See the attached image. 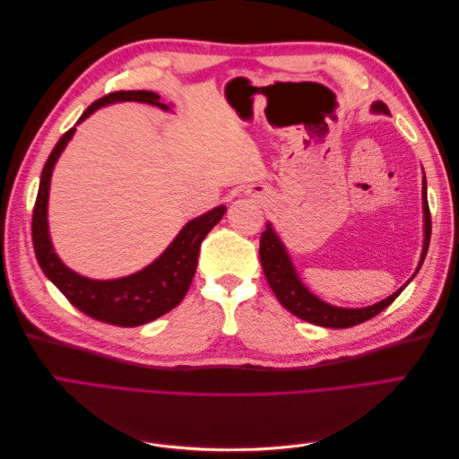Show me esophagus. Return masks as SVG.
Wrapping results in <instances>:
<instances>
[{
	"mask_svg": "<svg viewBox=\"0 0 459 459\" xmlns=\"http://www.w3.org/2000/svg\"><path fill=\"white\" fill-rule=\"evenodd\" d=\"M247 195H251V197H255V199L260 201V199H264V195H266V193H264L262 187H255V186H253V187L247 189Z\"/></svg>",
	"mask_w": 459,
	"mask_h": 459,
	"instance_id": "obj_1",
	"label": "esophagus"
}]
</instances>
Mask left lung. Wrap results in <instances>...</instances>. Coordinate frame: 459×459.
Masks as SVG:
<instances>
[{"instance_id": "obj_1", "label": "left lung", "mask_w": 459, "mask_h": 459, "mask_svg": "<svg viewBox=\"0 0 459 459\" xmlns=\"http://www.w3.org/2000/svg\"><path fill=\"white\" fill-rule=\"evenodd\" d=\"M371 113L375 115H391L388 108L383 101H375L371 105ZM421 199H423V248H421V256L418 262V268H415L413 275L410 280L402 285L398 290L391 297H386L379 302L371 304V307L364 308H342L335 307V304H329L325 300L314 295L312 290L302 283L299 277V272L295 268L293 260H290L287 247L283 245L281 238L277 235L273 226L270 221H266V230L262 231L260 238V262L264 268V275L273 290V295L277 297L283 307L295 314L297 317L304 319V322L319 325V327H329V329H344V327H352L358 324H364L368 319L375 317L379 312H383L388 304H391L402 290L408 287V283L418 275L421 264L427 256V248L430 241V214H429V203H427V178L423 172V182H421Z\"/></svg>"}]
</instances>
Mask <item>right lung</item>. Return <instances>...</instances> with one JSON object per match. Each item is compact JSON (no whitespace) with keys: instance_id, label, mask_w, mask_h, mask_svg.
<instances>
[{"instance_id":"obj_1","label":"right lung","mask_w":459,"mask_h":459,"mask_svg":"<svg viewBox=\"0 0 459 459\" xmlns=\"http://www.w3.org/2000/svg\"><path fill=\"white\" fill-rule=\"evenodd\" d=\"M124 101L147 103L162 110H172V103H164L160 95L155 91H115L91 103L84 110V115L78 118L76 126L90 118L97 108ZM76 126L68 130L57 142V145L53 147L44 170H41L32 214V243L38 264L48 275V280L71 300L73 307L88 314L90 317L120 327H137L149 324L152 319L170 312L184 300L197 270L201 243L208 231L226 214V206H214L212 211L189 220L179 230L174 241L140 272L117 277V280H93V277L80 275L78 272L68 268L59 255L55 253L48 224V203L53 169L68 142L73 140Z\"/></svg>"}]
</instances>
